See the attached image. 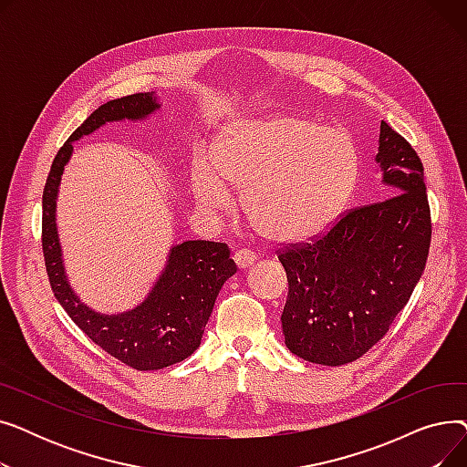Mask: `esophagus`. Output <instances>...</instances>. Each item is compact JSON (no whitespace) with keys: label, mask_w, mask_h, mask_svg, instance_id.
<instances>
[{"label":"esophagus","mask_w":467,"mask_h":467,"mask_svg":"<svg viewBox=\"0 0 467 467\" xmlns=\"http://www.w3.org/2000/svg\"><path fill=\"white\" fill-rule=\"evenodd\" d=\"M257 259L255 252L248 250V248H240L234 252V263L240 266V268H248L250 265H254V261Z\"/></svg>","instance_id":"34e87169"}]
</instances>
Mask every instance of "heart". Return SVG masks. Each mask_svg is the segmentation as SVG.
Masks as SVG:
<instances>
[{"instance_id":"b5f03b06","label":"heart","mask_w":467,"mask_h":467,"mask_svg":"<svg viewBox=\"0 0 467 467\" xmlns=\"http://www.w3.org/2000/svg\"><path fill=\"white\" fill-rule=\"evenodd\" d=\"M359 176L352 136L301 115L234 122L208 161H196L191 189L204 210H242L268 236L305 240L322 233L348 202Z\"/></svg>"}]
</instances>
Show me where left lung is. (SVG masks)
Listing matches in <instances>:
<instances>
[{"mask_svg":"<svg viewBox=\"0 0 467 467\" xmlns=\"http://www.w3.org/2000/svg\"><path fill=\"white\" fill-rule=\"evenodd\" d=\"M377 162L394 192L340 213L308 242L285 244V347L303 359L345 365L388 333L419 284L431 244L424 166L412 145L380 122Z\"/></svg>","mask_w":467,"mask_h":467,"instance_id":"1","label":"left lung"}]
</instances>
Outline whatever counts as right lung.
Instances as JSON below:
<instances>
[{"instance_id": "add662e5", "label": "right lung", "mask_w": 467, "mask_h": 467, "mask_svg": "<svg viewBox=\"0 0 467 467\" xmlns=\"http://www.w3.org/2000/svg\"><path fill=\"white\" fill-rule=\"evenodd\" d=\"M159 108L155 96L138 92L94 109L57 153L43 189L41 246L53 293L76 326L104 352L136 371H157L189 358L201 345L219 289L236 273L225 242L187 240L171 248L164 273L147 299L127 314H96L71 291L60 255L55 206L71 141L109 120L141 119Z\"/></svg>"}]
</instances>
